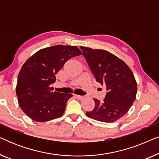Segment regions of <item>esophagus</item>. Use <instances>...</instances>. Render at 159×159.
Instances as JSON below:
<instances>
[{
    "mask_svg": "<svg viewBox=\"0 0 159 159\" xmlns=\"http://www.w3.org/2000/svg\"><path fill=\"white\" fill-rule=\"evenodd\" d=\"M75 97L77 98L78 100H82L84 98L83 96H82V95H75Z\"/></svg>",
    "mask_w": 159,
    "mask_h": 159,
    "instance_id": "esophagus-1",
    "label": "esophagus"
}]
</instances>
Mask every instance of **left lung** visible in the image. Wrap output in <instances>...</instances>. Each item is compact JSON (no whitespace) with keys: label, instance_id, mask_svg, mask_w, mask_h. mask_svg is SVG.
<instances>
[{"label":"left lung","instance_id":"left-lung-1","mask_svg":"<svg viewBox=\"0 0 159 159\" xmlns=\"http://www.w3.org/2000/svg\"><path fill=\"white\" fill-rule=\"evenodd\" d=\"M97 82L106 87L103 101L93 98L95 108L87 111L89 118L103 122H114L122 117L136 98L137 82L125 61L105 50L80 46Z\"/></svg>","mask_w":159,"mask_h":159}]
</instances>
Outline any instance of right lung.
I'll return each instance as SVG.
<instances>
[{
	"mask_svg": "<svg viewBox=\"0 0 159 159\" xmlns=\"http://www.w3.org/2000/svg\"><path fill=\"white\" fill-rule=\"evenodd\" d=\"M82 55L76 46L58 45L37 51L23 64L16 93L21 110L38 122L51 121L64 114L69 93L53 91L56 75L70 58Z\"/></svg>",
	"mask_w": 159,
	"mask_h": 159,
	"instance_id": "right-lung-1",
	"label": "right lung"
}]
</instances>
